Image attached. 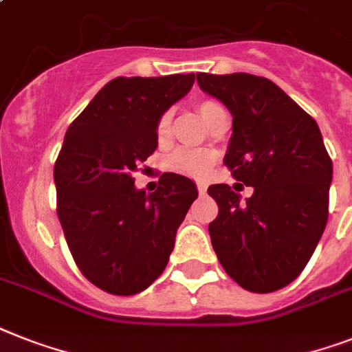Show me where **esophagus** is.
I'll list each match as a JSON object with an SVG mask.
<instances>
[{"label":"esophagus","mask_w":352,"mask_h":352,"mask_svg":"<svg viewBox=\"0 0 352 352\" xmlns=\"http://www.w3.org/2000/svg\"><path fill=\"white\" fill-rule=\"evenodd\" d=\"M197 190H199V193H201V195H204L206 190H208V184H206L204 181H199L197 182Z\"/></svg>","instance_id":"34e87169"}]
</instances>
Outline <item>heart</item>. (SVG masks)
I'll return each mask as SVG.
<instances>
[{
    "instance_id": "b5f03b06",
    "label": "heart",
    "mask_w": 352,
    "mask_h": 352,
    "mask_svg": "<svg viewBox=\"0 0 352 352\" xmlns=\"http://www.w3.org/2000/svg\"><path fill=\"white\" fill-rule=\"evenodd\" d=\"M197 110H199L201 117L206 121V124H210L221 111H224V108L219 102L206 99V101H201L197 104ZM171 126H173V113L168 110L157 121V139L161 142L168 141V137L171 133ZM213 162H215L213 153L204 150H179L170 159V164L173 170L191 177H204L211 170Z\"/></svg>"
}]
</instances>
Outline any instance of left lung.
Masks as SVG:
<instances>
[{"mask_svg":"<svg viewBox=\"0 0 352 352\" xmlns=\"http://www.w3.org/2000/svg\"><path fill=\"white\" fill-rule=\"evenodd\" d=\"M197 82L231 111L224 164L253 186L245 202L228 184L208 188L219 204L208 226L213 250L244 289H282L304 271L329 217L333 162L318 124L265 77L199 72Z\"/></svg>","mask_w":352,"mask_h":352,"instance_id":"8db88e82","label":"left lung"}]
</instances>
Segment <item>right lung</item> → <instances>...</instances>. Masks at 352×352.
<instances>
[{
  "mask_svg": "<svg viewBox=\"0 0 352 352\" xmlns=\"http://www.w3.org/2000/svg\"><path fill=\"white\" fill-rule=\"evenodd\" d=\"M195 74L116 77L68 126L54 166L57 217L81 273L111 295L141 293L161 276L197 186L162 173L148 195L133 184L157 148V121L190 92Z\"/></svg>",
  "mask_w": 352,
  "mask_h": 352,
  "instance_id": "add662e5",
  "label": "right lung"
}]
</instances>
